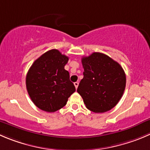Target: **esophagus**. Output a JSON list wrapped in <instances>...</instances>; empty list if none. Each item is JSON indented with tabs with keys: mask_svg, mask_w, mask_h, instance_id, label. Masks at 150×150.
Here are the masks:
<instances>
[{
	"mask_svg": "<svg viewBox=\"0 0 150 150\" xmlns=\"http://www.w3.org/2000/svg\"><path fill=\"white\" fill-rule=\"evenodd\" d=\"M74 86H75V88H78V85H79V82H74Z\"/></svg>",
	"mask_w": 150,
	"mask_h": 150,
	"instance_id": "obj_1",
	"label": "esophagus"
}]
</instances>
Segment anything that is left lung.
<instances>
[{
  "label": "left lung",
  "mask_w": 150,
  "mask_h": 150,
  "mask_svg": "<svg viewBox=\"0 0 150 150\" xmlns=\"http://www.w3.org/2000/svg\"><path fill=\"white\" fill-rule=\"evenodd\" d=\"M84 77L77 92L94 112L110 110L119 102L126 86V75L117 62L102 53L82 58Z\"/></svg>",
  "instance_id": "obj_1"
}]
</instances>
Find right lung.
<instances>
[{"mask_svg":"<svg viewBox=\"0 0 150 150\" xmlns=\"http://www.w3.org/2000/svg\"><path fill=\"white\" fill-rule=\"evenodd\" d=\"M69 58L57 49L44 53L27 73L25 85L33 103L42 110L54 112L66 105L76 91L65 65Z\"/></svg>","mask_w":150,"mask_h":150,"instance_id":"1","label":"right lung"}]
</instances>
